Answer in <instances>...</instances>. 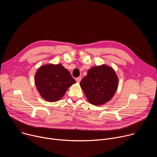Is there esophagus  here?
Wrapping results in <instances>:
<instances>
[{
  "label": "esophagus",
  "mask_w": 157,
  "mask_h": 157,
  "mask_svg": "<svg viewBox=\"0 0 157 157\" xmlns=\"http://www.w3.org/2000/svg\"><path fill=\"white\" fill-rule=\"evenodd\" d=\"M81 76H80V77H78V78L76 79V81L77 82H79L81 81Z\"/></svg>",
  "instance_id": "esophagus-1"
}]
</instances>
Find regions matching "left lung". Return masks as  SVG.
Here are the masks:
<instances>
[{"label": "left lung", "instance_id": "1", "mask_svg": "<svg viewBox=\"0 0 157 157\" xmlns=\"http://www.w3.org/2000/svg\"><path fill=\"white\" fill-rule=\"evenodd\" d=\"M80 86L88 101L99 105L114 96L118 87V78L113 68L103 64L89 70Z\"/></svg>", "mask_w": 157, "mask_h": 157}]
</instances>
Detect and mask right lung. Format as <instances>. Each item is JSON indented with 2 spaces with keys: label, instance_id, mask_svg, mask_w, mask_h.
Wrapping results in <instances>:
<instances>
[{
  "label": "right lung",
  "instance_id": "obj_1",
  "mask_svg": "<svg viewBox=\"0 0 157 157\" xmlns=\"http://www.w3.org/2000/svg\"><path fill=\"white\" fill-rule=\"evenodd\" d=\"M37 90L43 99L50 102L59 100L69 87L76 82L68 70L61 64L41 66L35 76Z\"/></svg>",
  "mask_w": 157,
  "mask_h": 157
}]
</instances>
